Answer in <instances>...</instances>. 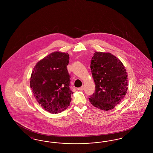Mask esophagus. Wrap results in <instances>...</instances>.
Returning a JSON list of instances; mask_svg holds the SVG:
<instances>
[{
	"label": "esophagus",
	"instance_id": "34e87169",
	"mask_svg": "<svg viewBox=\"0 0 153 153\" xmlns=\"http://www.w3.org/2000/svg\"><path fill=\"white\" fill-rule=\"evenodd\" d=\"M84 86H82V87H81L79 88H78V90H80V91H83V90H84Z\"/></svg>",
	"mask_w": 153,
	"mask_h": 153
}]
</instances>
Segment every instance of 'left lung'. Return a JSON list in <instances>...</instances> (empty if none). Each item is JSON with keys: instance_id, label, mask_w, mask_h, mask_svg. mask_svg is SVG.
Here are the masks:
<instances>
[{"instance_id": "8db88e82", "label": "left lung", "mask_w": 153, "mask_h": 153, "mask_svg": "<svg viewBox=\"0 0 153 153\" xmlns=\"http://www.w3.org/2000/svg\"><path fill=\"white\" fill-rule=\"evenodd\" d=\"M90 66L96 86L89 101L99 109H113L128 89L127 73L123 64L111 53L99 51L94 54Z\"/></svg>"}]
</instances>
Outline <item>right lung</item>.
I'll return each mask as SVG.
<instances>
[{"label":"right lung","instance_id":"right-lung-1","mask_svg":"<svg viewBox=\"0 0 153 153\" xmlns=\"http://www.w3.org/2000/svg\"><path fill=\"white\" fill-rule=\"evenodd\" d=\"M68 53L56 51L37 62L30 78V88L41 106L51 114L66 109L71 102Z\"/></svg>","mask_w":153,"mask_h":153}]
</instances>
